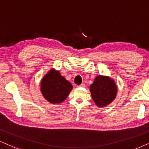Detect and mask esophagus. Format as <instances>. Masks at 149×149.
Wrapping results in <instances>:
<instances>
[{"mask_svg":"<svg viewBox=\"0 0 149 149\" xmlns=\"http://www.w3.org/2000/svg\"><path fill=\"white\" fill-rule=\"evenodd\" d=\"M79 86H80V87H85V84L84 83H82L80 85H79Z\"/></svg>","mask_w":149,"mask_h":149,"instance_id":"34e87169","label":"esophagus"}]
</instances>
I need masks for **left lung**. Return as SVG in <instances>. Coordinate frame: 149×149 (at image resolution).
I'll use <instances>...</instances> for the list:
<instances>
[{
  "label": "left lung",
  "instance_id": "1",
  "mask_svg": "<svg viewBox=\"0 0 149 149\" xmlns=\"http://www.w3.org/2000/svg\"><path fill=\"white\" fill-rule=\"evenodd\" d=\"M89 89L95 104L102 108L111 104L118 93V86L113 79L102 75L95 77Z\"/></svg>",
  "mask_w": 149,
  "mask_h": 149
}]
</instances>
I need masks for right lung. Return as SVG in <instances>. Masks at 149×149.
<instances>
[{"label": "right lung", "instance_id": "obj_1", "mask_svg": "<svg viewBox=\"0 0 149 149\" xmlns=\"http://www.w3.org/2000/svg\"><path fill=\"white\" fill-rule=\"evenodd\" d=\"M72 88V84L61 76L59 71L54 68L48 71L41 80L40 91L51 104L63 102Z\"/></svg>", "mask_w": 149, "mask_h": 149}]
</instances>
